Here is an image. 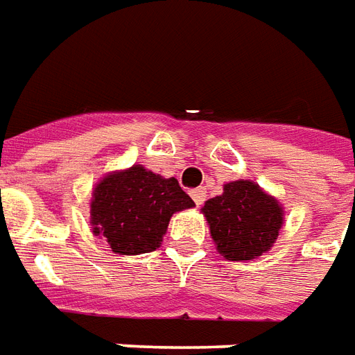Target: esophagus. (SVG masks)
Instances as JSON below:
<instances>
[{
	"label": "esophagus",
	"mask_w": 355,
	"mask_h": 355,
	"mask_svg": "<svg viewBox=\"0 0 355 355\" xmlns=\"http://www.w3.org/2000/svg\"><path fill=\"white\" fill-rule=\"evenodd\" d=\"M191 196H193L196 206H202L204 200H206V191L204 189H195V191H191Z\"/></svg>",
	"instance_id": "34e87169"
}]
</instances>
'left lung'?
I'll list each match as a JSON object with an SVG mask.
<instances>
[{
    "label": "left lung",
    "instance_id": "obj_1",
    "mask_svg": "<svg viewBox=\"0 0 355 355\" xmlns=\"http://www.w3.org/2000/svg\"><path fill=\"white\" fill-rule=\"evenodd\" d=\"M202 214L217 252L229 261H252L270 252L284 227V206L255 181L236 180L206 200Z\"/></svg>",
    "mask_w": 355,
    "mask_h": 355
}]
</instances>
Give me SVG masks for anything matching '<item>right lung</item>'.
Wrapping results in <instances>:
<instances>
[{"label":"right lung","mask_w":355,"mask_h":355,"mask_svg":"<svg viewBox=\"0 0 355 355\" xmlns=\"http://www.w3.org/2000/svg\"><path fill=\"white\" fill-rule=\"evenodd\" d=\"M195 206L175 178H162L141 164L103 175L92 189L90 225L107 240L111 252L139 255L155 252L170 217Z\"/></svg>","instance_id":"obj_1"}]
</instances>
